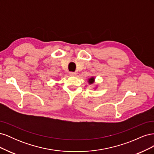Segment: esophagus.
I'll return each instance as SVG.
<instances>
[{
    "instance_id": "esophagus-1",
    "label": "esophagus",
    "mask_w": 154,
    "mask_h": 154,
    "mask_svg": "<svg viewBox=\"0 0 154 154\" xmlns=\"http://www.w3.org/2000/svg\"><path fill=\"white\" fill-rule=\"evenodd\" d=\"M76 73L75 72H69V75L71 76H76Z\"/></svg>"
}]
</instances>
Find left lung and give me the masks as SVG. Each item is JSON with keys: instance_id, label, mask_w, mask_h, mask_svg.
I'll return each instance as SVG.
<instances>
[{"instance_id": "left-lung-1", "label": "left lung", "mask_w": 154, "mask_h": 154, "mask_svg": "<svg viewBox=\"0 0 154 154\" xmlns=\"http://www.w3.org/2000/svg\"><path fill=\"white\" fill-rule=\"evenodd\" d=\"M94 82H95V78L94 77H91L88 80V83H89L90 85L93 84V83H94Z\"/></svg>"}]
</instances>
